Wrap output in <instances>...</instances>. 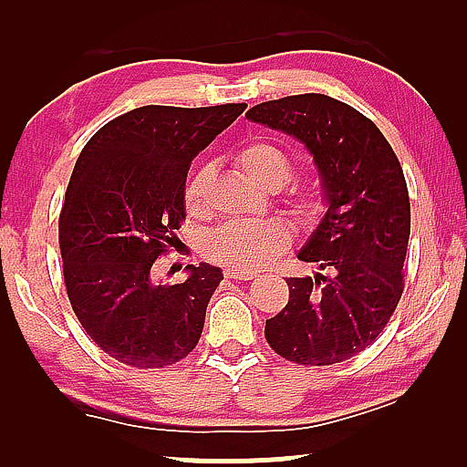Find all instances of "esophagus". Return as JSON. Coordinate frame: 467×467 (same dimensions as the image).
<instances>
[{"label": "esophagus", "mask_w": 467, "mask_h": 467, "mask_svg": "<svg viewBox=\"0 0 467 467\" xmlns=\"http://www.w3.org/2000/svg\"><path fill=\"white\" fill-rule=\"evenodd\" d=\"M224 275H226V279L249 281V279H254L258 273H254V271H243V268H236V266H228V268H224Z\"/></svg>", "instance_id": "1"}]
</instances>
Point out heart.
Returning a JSON list of instances; mask_svg holds the SVG:
<instances>
[{
  "label": "heart",
  "mask_w": 467,
  "mask_h": 467,
  "mask_svg": "<svg viewBox=\"0 0 467 467\" xmlns=\"http://www.w3.org/2000/svg\"><path fill=\"white\" fill-rule=\"evenodd\" d=\"M243 175L262 188L277 190L292 173V161L285 150L273 141H254L236 154ZM212 169H196L183 190L188 212L201 213L207 205V183ZM292 209L300 220L313 222L324 212V196L313 183L292 190ZM290 243V231L279 220H233L213 231L205 241L209 260L236 268H258L271 262Z\"/></svg>",
  "instance_id": "1"
}]
</instances>
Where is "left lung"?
<instances>
[{
  "label": "left lung",
  "instance_id": "8db88e82",
  "mask_svg": "<svg viewBox=\"0 0 467 467\" xmlns=\"http://www.w3.org/2000/svg\"><path fill=\"white\" fill-rule=\"evenodd\" d=\"M249 122L294 137L313 156L326 212L298 249L315 277H290V300L265 337L302 366L345 362L383 332L404 290L410 202L398 156L351 105L306 93L254 105Z\"/></svg>",
  "mask_w": 467,
  "mask_h": 467
}]
</instances>
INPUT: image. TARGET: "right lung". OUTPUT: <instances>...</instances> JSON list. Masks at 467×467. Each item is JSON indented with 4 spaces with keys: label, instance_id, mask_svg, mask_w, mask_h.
Returning a JSON list of instances; mask_svg holds the SVG:
<instances>
[{
    "label": "right lung",
    "instance_id": "1",
    "mask_svg": "<svg viewBox=\"0 0 467 467\" xmlns=\"http://www.w3.org/2000/svg\"><path fill=\"white\" fill-rule=\"evenodd\" d=\"M245 108L143 105L78 156L58 218L65 287L84 330L118 362L162 368L199 343L222 268L190 265L169 285L152 279V265L186 218L190 162Z\"/></svg>",
    "mask_w": 467,
    "mask_h": 467
}]
</instances>
